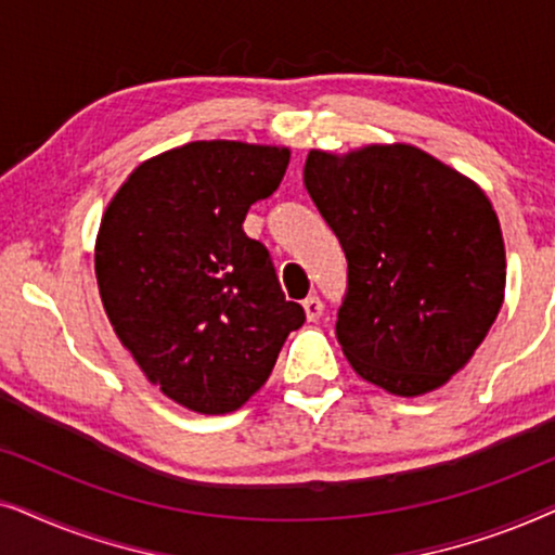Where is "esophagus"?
<instances>
[{"mask_svg": "<svg viewBox=\"0 0 555 555\" xmlns=\"http://www.w3.org/2000/svg\"><path fill=\"white\" fill-rule=\"evenodd\" d=\"M302 308H306V315L308 321H318V318L323 315V302L318 295H308L306 300H302Z\"/></svg>", "mask_w": 555, "mask_h": 555, "instance_id": "esophagus-1", "label": "esophagus"}]
</instances>
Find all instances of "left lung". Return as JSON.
<instances>
[{
  "label": "left lung",
  "instance_id": "left-lung-1",
  "mask_svg": "<svg viewBox=\"0 0 555 555\" xmlns=\"http://www.w3.org/2000/svg\"><path fill=\"white\" fill-rule=\"evenodd\" d=\"M302 181L348 260L336 336L366 382L420 397L450 382L505 298V245L480 186L409 143L313 149Z\"/></svg>",
  "mask_w": 555,
  "mask_h": 555
}]
</instances>
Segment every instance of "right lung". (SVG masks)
Wrapping results in <instances>:
<instances>
[{
    "label": "right lung",
    "mask_w": 555,
    "mask_h": 555,
    "mask_svg": "<svg viewBox=\"0 0 555 555\" xmlns=\"http://www.w3.org/2000/svg\"><path fill=\"white\" fill-rule=\"evenodd\" d=\"M287 162L283 146L186 143L135 166L101 219L95 278L113 331L149 382L192 412L240 409L306 323L268 247L242 230Z\"/></svg>",
    "instance_id": "obj_1"
}]
</instances>
